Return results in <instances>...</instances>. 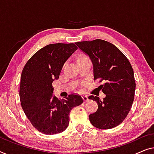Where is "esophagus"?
I'll list each match as a JSON object with an SVG mask.
<instances>
[{"instance_id":"obj_1","label":"esophagus","mask_w":154,"mask_h":154,"mask_svg":"<svg viewBox=\"0 0 154 154\" xmlns=\"http://www.w3.org/2000/svg\"><path fill=\"white\" fill-rule=\"evenodd\" d=\"M82 98H83L84 103H86V102H87L88 100V96H82Z\"/></svg>"}]
</instances>
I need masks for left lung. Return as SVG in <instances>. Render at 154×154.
<instances>
[{"label": "left lung", "mask_w": 154, "mask_h": 154, "mask_svg": "<svg viewBox=\"0 0 154 154\" xmlns=\"http://www.w3.org/2000/svg\"><path fill=\"white\" fill-rule=\"evenodd\" d=\"M90 58L94 79L105 81L100 85L105 98L90 96L97 102V111L89 115L90 122L99 129L117 126L126 117L133 105L135 91L134 72L129 60L116 46L103 40L75 42Z\"/></svg>", "instance_id": "8db88e82"}]
</instances>
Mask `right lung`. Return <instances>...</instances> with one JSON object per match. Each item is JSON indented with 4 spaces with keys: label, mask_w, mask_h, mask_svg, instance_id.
<instances>
[{
    "label": "right lung",
    "mask_w": 154,
    "mask_h": 154,
    "mask_svg": "<svg viewBox=\"0 0 154 154\" xmlns=\"http://www.w3.org/2000/svg\"><path fill=\"white\" fill-rule=\"evenodd\" d=\"M77 49L73 43L48 45L37 51L23 69L19 89L21 107L40 133L54 135L64 131L71 109L83 103L77 95H69L61 100L53 95L52 82L59 78L64 63Z\"/></svg>",
    "instance_id": "1"
}]
</instances>
